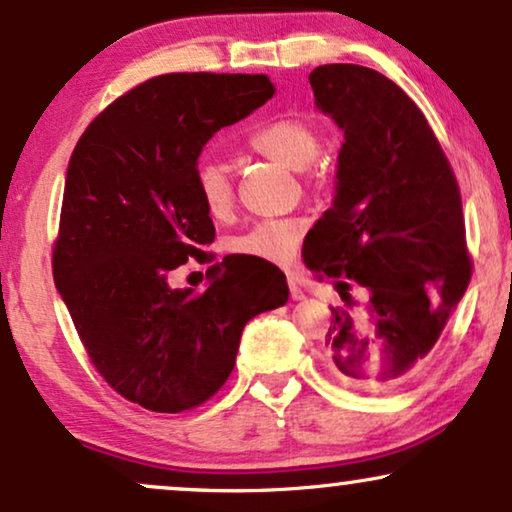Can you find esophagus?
I'll return each instance as SVG.
<instances>
[{
	"mask_svg": "<svg viewBox=\"0 0 512 512\" xmlns=\"http://www.w3.org/2000/svg\"><path fill=\"white\" fill-rule=\"evenodd\" d=\"M289 294H292V299H294V301H301V299H306L304 289H301V285H299V282L294 280V277H289Z\"/></svg>",
	"mask_w": 512,
	"mask_h": 512,
	"instance_id": "34e87169",
	"label": "esophagus"
}]
</instances>
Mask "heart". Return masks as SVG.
Listing matches in <instances>:
<instances>
[{
  "label": "heart",
  "instance_id": "obj_1",
  "mask_svg": "<svg viewBox=\"0 0 512 512\" xmlns=\"http://www.w3.org/2000/svg\"><path fill=\"white\" fill-rule=\"evenodd\" d=\"M249 149L266 159L280 163L289 170H304L313 163L320 149L318 132L304 118L282 116L251 132ZM201 204L213 218H227L235 204V187H232L230 170L218 159H201L194 173ZM306 232V220L280 218L261 220L254 227L230 242L232 254L256 258L266 263H289L296 254L301 237Z\"/></svg>",
  "mask_w": 512,
  "mask_h": 512
}]
</instances>
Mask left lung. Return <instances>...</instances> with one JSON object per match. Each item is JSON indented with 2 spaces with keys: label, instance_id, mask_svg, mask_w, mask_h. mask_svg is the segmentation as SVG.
I'll return each instance as SVG.
<instances>
[{
  "label": "left lung",
  "instance_id": "8db88e82",
  "mask_svg": "<svg viewBox=\"0 0 512 512\" xmlns=\"http://www.w3.org/2000/svg\"><path fill=\"white\" fill-rule=\"evenodd\" d=\"M308 80L344 132L332 206L304 242L306 268L344 301L330 306L327 356L346 384L399 387L427 363L472 275L456 175L422 111L382 73L327 63Z\"/></svg>",
  "mask_w": 512,
  "mask_h": 512
}]
</instances>
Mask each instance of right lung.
I'll return each mask as SVG.
<instances>
[{
	"label": "right lung",
	"mask_w": 512,
	"mask_h": 512,
	"mask_svg": "<svg viewBox=\"0 0 512 512\" xmlns=\"http://www.w3.org/2000/svg\"><path fill=\"white\" fill-rule=\"evenodd\" d=\"M275 94L268 75L168 73L99 113L68 161L54 282L94 368L118 394L182 413L223 387L244 325L285 306L273 263L225 256L206 289L170 287L216 227L201 204V149Z\"/></svg>",
	"instance_id": "obj_1"
}]
</instances>
